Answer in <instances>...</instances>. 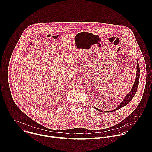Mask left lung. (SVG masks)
Returning <instances> with one entry per match:
<instances>
[{
  "instance_id": "8db88e82",
  "label": "left lung",
  "mask_w": 152,
  "mask_h": 152,
  "mask_svg": "<svg viewBox=\"0 0 152 152\" xmlns=\"http://www.w3.org/2000/svg\"><path fill=\"white\" fill-rule=\"evenodd\" d=\"M137 75H136V77H135V82H134V83L133 85V86L132 88L131 89V90L130 91V92L126 94V96H125V97L124 98V99L123 100V101L120 103V104L115 108V109H114V110H112L111 111H116V110H118L119 109H120V108L126 106L131 101V100L133 99V97H134V96L135 95V93L137 92V88H138V83H139V79H140V66H139V64H138V62L137 61ZM94 108H95L96 110H98L99 111H100V112H104V111L99 109V108H97L96 107H94ZM106 113V111H105ZM109 112V111H108Z\"/></svg>"
}]
</instances>
